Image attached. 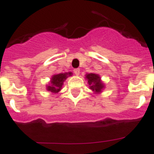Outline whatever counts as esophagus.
I'll list each match as a JSON object with an SVG mask.
<instances>
[{
	"label": "esophagus",
	"instance_id": "1",
	"mask_svg": "<svg viewBox=\"0 0 154 154\" xmlns=\"http://www.w3.org/2000/svg\"><path fill=\"white\" fill-rule=\"evenodd\" d=\"M74 73L76 75H79L80 74V70L79 69H74Z\"/></svg>",
	"mask_w": 154,
	"mask_h": 154
}]
</instances>
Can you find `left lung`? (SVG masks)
<instances>
[{
  "label": "left lung",
  "mask_w": 154,
  "mask_h": 154,
  "mask_svg": "<svg viewBox=\"0 0 154 154\" xmlns=\"http://www.w3.org/2000/svg\"><path fill=\"white\" fill-rule=\"evenodd\" d=\"M86 78L88 79V83L89 85V88L95 91L96 92H101L104 85L100 81V77L98 75L90 73L86 75Z\"/></svg>",
  "instance_id": "obj_1"
}]
</instances>
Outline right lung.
I'll return each instance as SVG.
<instances>
[{
	"label": "right lung",
	"mask_w": 154,
	"mask_h": 154,
	"mask_svg": "<svg viewBox=\"0 0 154 154\" xmlns=\"http://www.w3.org/2000/svg\"><path fill=\"white\" fill-rule=\"evenodd\" d=\"M69 75H72V72L69 73H61V74H57L52 76L51 81V85L47 87V89L51 92H59L62 89L63 82L66 79Z\"/></svg>",
	"instance_id": "add662e5"
}]
</instances>
